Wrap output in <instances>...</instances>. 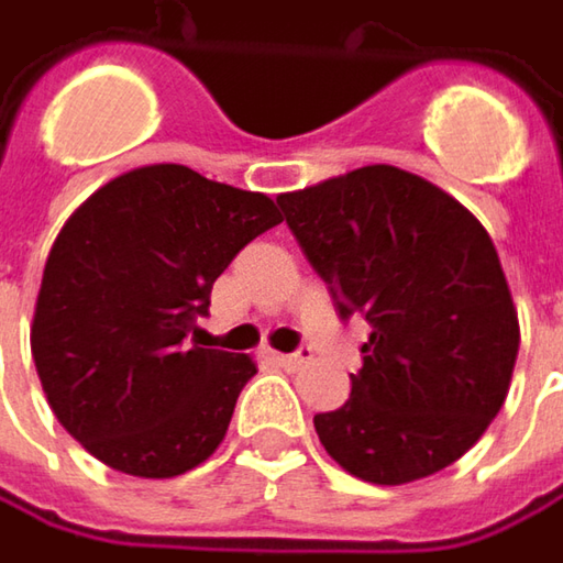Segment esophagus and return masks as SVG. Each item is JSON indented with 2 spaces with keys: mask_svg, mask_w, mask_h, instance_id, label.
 <instances>
[{
  "mask_svg": "<svg viewBox=\"0 0 563 563\" xmlns=\"http://www.w3.org/2000/svg\"><path fill=\"white\" fill-rule=\"evenodd\" d=\"M277 362H280L283 368H299V365H306L308 358H311V350H299V353H286V355H274Z\"/></svg>",
  "mask_w": 563,
  "mask_h": 563,
  "instance_id": "esophagus-1",
  "label": "esophagus"
}]
</instances>
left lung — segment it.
<instances>
[{
    "label": "left lung",
    "mask_w": 563,
    "mask_h": 563,
    "mask_svg": "<svg viewBox=\"0 0 563 563\" xmlns=\"http://www.w3.org/2000/svg\"><path fill=\"white\" fill-rule=\"evenodd\" d=\"M277 205L340 318L372 328L350 400L314 416L324 451L372 485L451 466L498 416L520 350L492 235L448 191L384 163Z\"/></svg>",
    "instance_id": "left-lung-1"
}]
</instances>
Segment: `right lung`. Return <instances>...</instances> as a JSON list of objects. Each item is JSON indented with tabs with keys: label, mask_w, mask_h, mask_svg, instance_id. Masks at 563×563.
Instances as JSON below:
<instances>
[{
	"label": "right lung",
	"mask_w": 563,
	"mask_h": 563,
	"mask_svg": "<svg viewBox=\"0 0 563 563\" xmlns=\"http://www.w3.org/2000/svg\"><path fill=\"white\" fill-rule=\"evenodd\" d=\"M277 223L267 195L179 163L122 173L65 220L31 353L49 409L87 453L129 476L173 478L220 448L257 368L188 333L213 280Z\"/></svg>",
	"instance_id": "right-lung-1"
}]
</instances>
